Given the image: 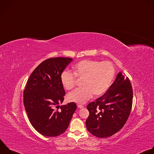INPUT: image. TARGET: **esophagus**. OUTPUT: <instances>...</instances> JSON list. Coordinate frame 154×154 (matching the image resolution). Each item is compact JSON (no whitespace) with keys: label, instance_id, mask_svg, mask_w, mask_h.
Here are the masks:
<instances>
[{"label":"esophagus","instance_id":"esophagus-1","mask_svg":"<svg viewBox=\"0 0 154 154\" xmlns=\"http://www.w3.org/2000/svg\"><path fill=\"white\" fill-rule=\"evenodd\" d=\"M77 106H78V108H84V106H83V105H77Z\"/></svg>","mask_w":154,"mask_h":154}]
</instances>
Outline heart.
Returning <instances> with one entry per match:
<instances>
[{
    "label": "heart",
    "instance_id": "obj_1",
    "mask_svg": "<svg viewBox=\"0 0 154 154\" xmlns=\"http://www.w3.org/2000/svg\"><path fill=\"white\" fill-rule=\"evenodd\" d=\"M73 74L64 71L61 74V82L65 89L71 90L76 83V78L82 80L83 88L77 89L68 95L70 102L79 104L85 103L94 94H103L109 87L115 75L113 65L108 61L99 62L84 60L72 66Z\"/></svg>",
    "mask_w": 154,
    "mask_h": 154
}]
</instances>
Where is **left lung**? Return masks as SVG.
Returning a JSON list of instances; mask_svg holds the SVG:
<instances>
[{
    "instance_id": "left-lung-1",
    "label": "left lung",
    "mask_w": 154,
    "mask_h": 154,
    "mask_svg": "<svg viewBox=\"0 0 154 154\" xmlns=\"http://www.w3.org/2000/svg\"><path fill=\"white\" fill-rule=\"evenodd\" d=\"M133 90L128 77L119 72L106 93L87 105L90 115L86 127L98 138L111 137L125 125L130 115Z\"/></svg>"
}]
</instances>
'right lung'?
<instances>
[{
	"label": "right lung",
	"instance_id": "add662e5",
	"mask_svg": "<svg viewBox=\"0 0 154 154\" xmlns=\"http://www.w3.org/2000/svg\"><path fill=\"white\" fill-rule=\"evenodd\" d=\"M72 61L68 57H56L42 61L31 74L24 91V105L30 122L45 137L63 134L77 108L74 102L58 105L65 95L61 75Z\"/></svg>",
	"mask_w": 154,
	"mask_h": 154
}]
</instances>
